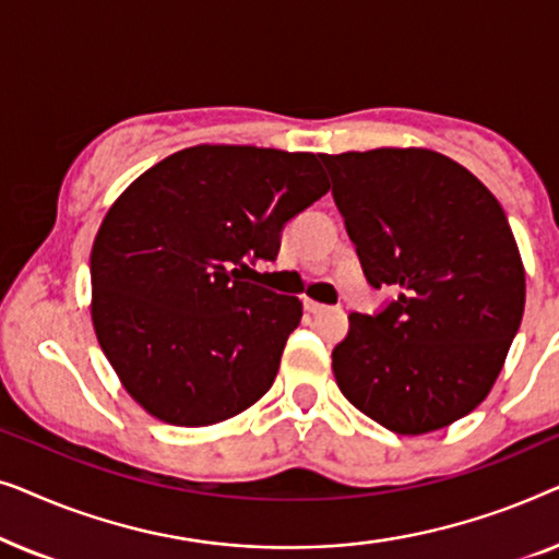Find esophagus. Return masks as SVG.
Returning <instances> with one entry per match:
<instances>
[{"label": "esophagus", "instance_id": "1", "mask_svg": "<svg viewBox=\"0 0 559 559\" xmlns=\"http://www.w3.org/2000/svg\"><path fill=\"white\" fill-rule=\"evenodd\" d=\"M305 310L312 312V316H320V312H325L328 308H325V305L316 302V300H305Z\"/></svg>", "mask_w": 559, "mask_h": 559}]
</instances>
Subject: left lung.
<instances>
[{
    "instance_id": "8db88e82",
    "label": "left lung",
    "mask_w": 559,
    "mask_h": 559,
    "mask_svg": "<svg viewBox=\"0 0 559 559\" xmlns=\"http://www.w3.org/2000/svg\"><path fill=\"white\" fill-rule=\"evenodd\" d=\"M364 274L396 289L350 312L333 348L343 396L396 435L453 425L491 392L524 316L507 213L476 175L432 150L320 155Z\"/></svg>"
}]
</instances>
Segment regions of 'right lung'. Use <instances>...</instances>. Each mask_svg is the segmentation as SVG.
<instances>
[{"instance_id": "1", "label": "right lung", "mask_w": 559, "mask_h": 559, "mask_svg": "<svg viewBox=\"0 0 559 559\" xmlns=\"http://www.w3.org/2000/svg\"><path fill=\"white\" fill-rule=\"evenodd\" d=\"M331 188L312 152L198 144L142 173L91 249V320L129 396L178 427L270 392L302 302L251 285L282 228Z\"/></svg>"}]
</instances>
